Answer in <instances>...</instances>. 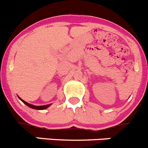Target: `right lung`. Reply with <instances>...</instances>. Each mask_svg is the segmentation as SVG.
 Masks as SVG:
<instances>
[{"label":"right lung","instance_id":"right-lung-1","mask_svg":"<svg viewBox=\"0 0 148 148\" xmlns=\"http://www.w3.org/2000/svg\"><path fill=\"white\" fill-rule=\"evenodd\" d=\"M19 99H20V98H19ZM21 100H22V102H24V103H25V105H27L28 107H29V108H33V109H36V110H44V109H46V108H49V107L50 106V105H43V106H35V105H30V104L27 103V102H25V101H24L23 99H21Z\"/></svg>","mask_w":148,"mask_h":148}]
</instances>
